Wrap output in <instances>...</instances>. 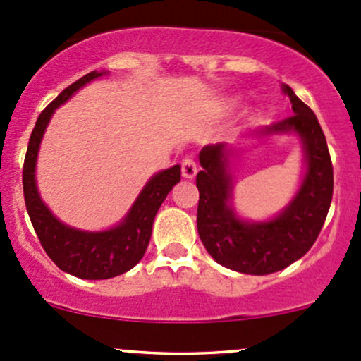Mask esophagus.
<instances>
[{"label": "esophagus", "mask_w": 361, "mask_h": 361, "mask_svg": "<svg viewBox=\"0 0 361 361\" xmlns=\"http://www.w3.org/2000/svg\"><path fill=\"white\" fill-rule=\"evenodd\" d=\"M197 173V165L196 161H194L191 157H188V159L182 160V176L185 177V179H194Z\"/></svg>", "instance_id": "obj_1"}]
</instances>
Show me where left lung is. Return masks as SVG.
<instances>
[{"instance_id": "8db88e82", "label": "left lung", "mask_w": 361, "mask_h": 361, "mask_svg": "<svg viewBox=\"0 0 361 361\" xmlns=\"http://www.w3.org/2000/svg\"><path fill=\"white\" fill-rule=\"evenodd\" d=\"M281 90L290 97L288 117L262 128L254 137L293 135L300 140L303 173L288 204L262 221L245 220L235 212L232 157L240 148L233 145L202 148V170L196 177L197 233L202 245L218 264L256 276L276 273L305 256L321 233L333 200V164L321 124L288 85L283 83Z\"/></svg>"}]
</instances>
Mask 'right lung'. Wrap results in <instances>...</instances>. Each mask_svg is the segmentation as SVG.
Here are the masks:
<instances>
[{"label": "right lung", "instance_id": "right-lung-1", "mask_svg": "<svg viewBox=\"0 0 361 361\" xmlns=\"http://www.w3.org/2000/svg\"><path fill=\"white\" fill-rule=\"evenodd\" d=\"M107 75V71H92L64 88L52 102L40 112L28 141L23 164V196L28 216L34 225L40 244L47 256L64 273L82 279H109L135 268L147 252L152 237L153 220L173 185L180 180V165L160 170L137 194L126 216L107 230H80L70 226L52 214L40 200L35 179V165L44 133L52 114L59 105L71 99L85 85Z\"/></svg>", "mask_w": 361, "mask_h": 361}]
</instances>
